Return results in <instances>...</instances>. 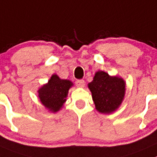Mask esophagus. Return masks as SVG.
<instances>
[{"label": "esophagus", "instance_id": "obj_1", "mask_svg": "<svg viewBox=\"0 0 157 157\" xmlns=\"http://www.w3.org/2000/svg\"><path fill=\"white\" fill-rule=\"evenodd\" d=\"M75 84L78 87H84L85 86V81L82 79H79V80H77L75 82Z\"/></svg>", "mask_w": 157, "mask_h": 157}]
</instances>
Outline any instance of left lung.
Returning <instances> with one entry per match:
<instances>
[{"label": "left lung", "mask_w": 157, "mask_h": 157, "mask_svg": "<svg viewBox=\"0 0 157 157\" xmlns=\"http://www.w3.org/2000/svg\"><path fill=\"white\" fill-rule=\"evenodd\" d=\"M126 84L122 78L111 77L99 71L95 73L93 81L89 84L95 108L101 113H110L122 103Z\"/></svg>", "instance_id": "obj_1"}]
</instances>
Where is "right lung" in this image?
I'll return each mask as SVG.
<instances>
[{
  "label": "right lung",
  "instance_id": "right-lung-1",
  "mask_svg": "<svg viewBox=\"0 0 157 157\" xmlns=\"http://www.w3.org/2000/svg\"><path fill=\"white\" fill-rule=\"evenodd\" d=\"M72 86L69 80L61 79L57 75H53L48 82L38 90L41 103L53 113L59 111L66 101L68 89Z\"/></svg>",
  "mask_w": 157,
  "mask_h": 157
}]
</instances>
